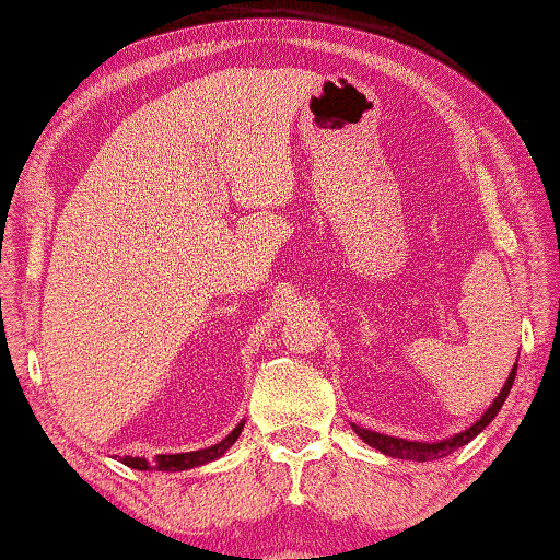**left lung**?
<instances>
[{"label":"left lung","instance_id":"obj_1","mask_svg":"<svg viewBox=\"0 0 560 560\" xmlns=\"http://www.w3.org/2000/svg\"><path fill=\"white\" fill-rule=\"evenodd\" d=\"M515 370H518V362H515L511 374H508L503 389L498 392V397L493 399V405H490L488 410L482 412L480 420L472 422L470 428L463 430V432H457V435H453V438H445V440H438V442H417V440L382 435V432H374V430H366V428H357V424H352V430L362 438V442H366V445L374 447V450H380V453H385L389 457H399V460H417V463L440 460V457L455 453L457 447H463L472 438H478L480 432L486 430L490 422H493V417L500 412V407H503L508 395H511V387H513V380H515Z\"/></svg>","mask_w":560,"mask_h":560}]
</instances>
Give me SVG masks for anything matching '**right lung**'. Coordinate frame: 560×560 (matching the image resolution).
<instances>
[{"mask_svg": "<svg viewBox=\"0 0 560 560\" xmlns=\"http://www.w3.org/2000/svg\"><path fill=\"white\" fill-rule=\"evenodd\" d=\"M246 420H241L236 428H233L226 438L221 442H215L211 447H203V450H194V453H175V455H155V460H148V457H132V455H125L122 457V465L128 467H136V470H163V472H178V470H190V467H198V465H206V463H213L219 460V457L226 453V450L233 445V442L238 440L241 430H244Z\"/></svg>", "mask_w": 560, "mask_h": 560, "instance_id": "1", "label": "right lung"}]
</instances>
